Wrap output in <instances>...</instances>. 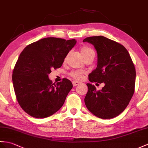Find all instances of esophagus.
I'll use <instances>...</instances> for the list:
<instances>
[{
  "instance_id": "esophagus-1",
  "label": "esophagus",
  "mask_w": 148,
  "mask_h": 148,
  "mask_svg": "<svg viewBox=\"0 0 148 148\" xmlns=\"http://www.w3.org/2000/svg\"><path fill=\"white\" fill-rule=\"evenodd\" d=\"M72 83H73V85L74 86H76L78 85L79 84H80V82H79L78 81H73V82Z\"/></svg>"
}]
</instances>
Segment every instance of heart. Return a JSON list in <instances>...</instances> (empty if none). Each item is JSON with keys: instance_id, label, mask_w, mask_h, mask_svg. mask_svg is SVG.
Segmentation results:
<instances>
[{"instance_id": "b5f03b06", "label": "heart", "mask_w": 148, "mask_h": 148, "mask_svg": "<svg viewBox=\"0 0 148 148\" xmlns=\"http://www.w3.org/2000/svg\"><path fill=\"white\" fill-rule=\"evenodd\" d=\"M80 52L82 55L83 57H85L86 55H88L89 53H90L92 52H93V50L88 48V47H83V48L81 49ZM85 75V72L82 71H79V70H73L70 72V77H71L75 79V80H80L84 78Z\"/></svg>"}]
</instances>
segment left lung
<instances>
[{
    "instance_id": "1",
    "label": "left lung",
    "mask_w": 148,
    "mask_h": 148,
    "mask_svg": "<svg viewBox=\"0 0 148 148\" xmlns=\"http://www.w3.org/2000/svg\"><path fill=\"white\" fill-rule=\"evenodd\" d=\"M83 42L94 46L97 67L88 75L90 82L104 83L101 90L87 84L85 97L88 110L95 116L109 119L123 112L134 92L136 70L125 47L102 36L86 38Z\"/></svg>"
}]
</instances>
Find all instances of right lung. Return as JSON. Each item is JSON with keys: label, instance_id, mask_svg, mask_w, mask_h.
Wrapping results in <instances>:
<instances>
[{"label": "right lung", "instance_id": "add662e5", "mask_svg": "<svg viewBox=\"0 0 148 148\" xmlns=\"http://www.w3.org/2000/svg\"><path fill=\"white\" fill-rule=\"evenodd\" d=\"M75 39L46 38L27 46L20 54L12 72L17 102L29 116L42 119L60 109L73 85L67 78L53 84L52 68H60Z\"/></svg>", "mask_w": 148, "mask_h": 148}]
</instances>
